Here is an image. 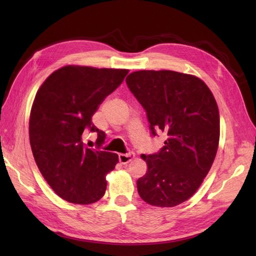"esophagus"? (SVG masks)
<instances>
[{
  "label": "esophagus",
  "mask_w": 256,
  "mask_h": 256,
  "mask_svg": "<svg viewBox=\"0 0 256 256\" xmlns=\"http://www.w3.org/2000/svg\"><path fill=\"white\" fill-rule=\"evenodd\" d=\"M135 157L134 153H128V154H120L118 155V160L120 162H122V164H128V162H131Z\"/></svg>",
  "instance_id": "esophagus-1"
}]
</instances>
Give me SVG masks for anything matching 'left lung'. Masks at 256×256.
Here are the masks:
<instances>
[{
    "label": "left lung",
    "instance_id": "1",
    "mask_svg": "<svg viewBox=\"0 0 256 256\" xmlns=\"http://www.w3.org/2000/svg\"><path fill=\"white\" fill-rule=\"evenodd\" d=\"M126 84L146 111L150 133L167 134L158 153L142 155L148 172L138 192L155 206H175L197 192L218 150L220 116L202 80L172 70H140Z\"/></svg>",
    "mask_w": 256,
    "mask_h": 256
}]
</instances>
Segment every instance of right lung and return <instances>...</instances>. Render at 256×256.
<instances>
[{"mask_svg": "<svg viewBox=\"0 0 256 256\" xmlns=\"http://www.w3.org/2000/svg\"><path fill=\"white\" fill-rule=\"evenodd\" d=\"M128 74V69L64 66L37 91L30 116L32 155L48 184L69 202L90 204L106 192V175L118 156L100 150L106 133L91 118ZM86 132L97 133L96 149L84 143Z\"/></svg>", "mask_w": 256, "mask_h": 256, "instance_id": "right-lung-1", "label": "right lung"}]
</instances>
